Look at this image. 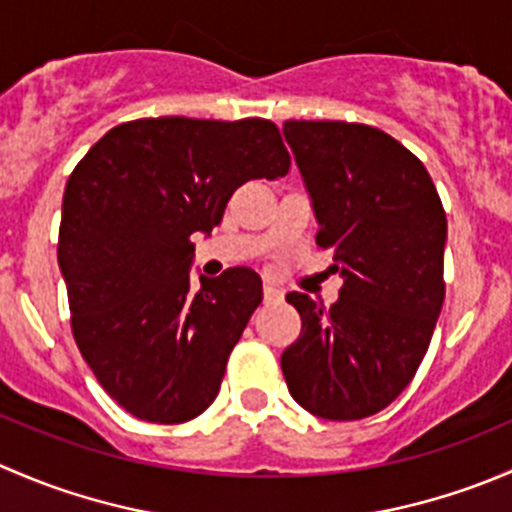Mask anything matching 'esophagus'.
<instances>
[{"label":"esophagus","mask_w":512,"mask_h":512,"mask_svg":"<svg viewBox=\"0 0 512 512\" xmlns=\"http://www.w3.org/2000/svg\"><path fill=\"white\" fill-rule=\"evenodd\" d=\"M282 299V289H277L275 285H265V302H280Z\"/></svg>","instance_id":"34e87169"}]
</instances>
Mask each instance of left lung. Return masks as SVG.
<instances>
[{
  "label": "left lung",
  "instance_id": "obj_1",
  "mask_svg": "<svg viewBox=\"0 0 512 512\" xmlns=\"http://www.w3.org/2000/svg\"><path fill=\"white\" fill-rule=\"evenodd\" d=\"M307 185L317 245L332 247L344 285L332 307L302 292L282 352L292 399L327 421L386 409L414 379L443 307L446 213L414 153L374 126L285 121Z\"/></svg>",
  "mask_w": 512,
  "mask_h": 512
}]
</instances>
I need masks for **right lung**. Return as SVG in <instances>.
Here are the masks:
<instances>
[{"mask_svg":"<svg viewBox=\"0 0 512 512\" xmlns=\"http://www.w3.org/2000/svg\"><path fill=\"white\" fill-rule=\"evenodd\" d=\"M265 118L163 116L111 128L64 190L59 270L71 329L98 384L141 421L185 423L215 401L227 356L262 302L247 267L200 275L190 235H210L247 180L287 175Z\"/></svg>","mask_w":512,"mask_h":512,"instance_id":"1","label":"right lung"}]
</instances>
